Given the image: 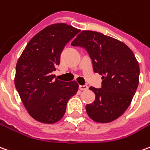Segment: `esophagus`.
<instances>
[{
	"label": "esophagus",
	"mask_w": 150,
	"mask_h": 150,
	"mask_svg": "<svg viewBox=\"0 0 150 150\" xmlns=\"http://www.w3.org/2000/svg\"><path fill=\"white\" fill-rule=\"evenodd\" d=\"M79 88L81 91H85V90L88 89V87L86 85H79Z\"/></svg>",
	"instance_id": "obj_1"
}]
</instances>
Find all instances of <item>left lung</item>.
<instances>
[{"mask_svg":"<svg viewBox=\"0 0 150 150\" xmlns=\"http://www.w3.org/2000/svg\"><path fill=\"white\" fill-rule=\"evenodd\" d=\"M83 47L101 76V88L90 87L95 94L86 112L93 121L110 122L126 111L139 84L140 67L133 52L119 40L100 32L82 31L71 42Z\"/></svg>","mask_w":150,"mask_h":150,"instance_id":"obj_1","label":"left lung"}]
</instances>
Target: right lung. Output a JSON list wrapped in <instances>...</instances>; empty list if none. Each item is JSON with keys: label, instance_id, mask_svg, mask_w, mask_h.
<instances>
[{"label": "right lung", "instance_id": "right-lung-1", "mask_svg": "<svg viewBox=\"0 0 150 150\" xmlns=\"http://www.w3.org/2000/svg\"><path fill=\"white\" fill-rule=\"evenodd\" d=\"M79 31L63 23L51 24L31 39L17 62L16 89L28 114L38 122H58L69 99L78 91L76 81L54 79L52 72L60 63L65 45Z\"/></svg>", "mask_w": 150, "mask_h": 150}]
</instances>
